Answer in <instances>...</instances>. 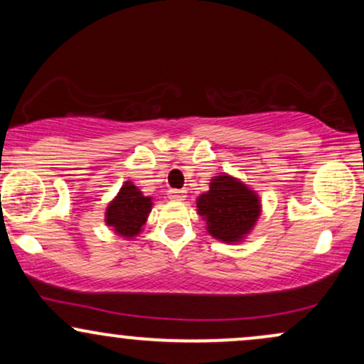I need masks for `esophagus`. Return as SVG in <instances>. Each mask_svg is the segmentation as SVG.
<instances>
[{"label": "esophagus", "instance_id": "34e87169", "mask_svg": "<svg viewBox=\"0 0 364 364\" xmlns=\"http://www.w3.org/2000/svg\"><path fill=\"white\" fill-rule=\"evenodd\" d=\"M168 196L171 200H176V202H181V200L186 198V191L185 190H169Z\"/></svg>", "mask_w": 364, "mask_h": 364}]
</instances>
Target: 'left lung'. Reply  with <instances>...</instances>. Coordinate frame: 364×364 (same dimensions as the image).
Returning a JSON list of instances; mask_svg holds the SVG:
<instances>
[{
	"mask_svg": "<svg viewBox=\"0 0 364 364\" xmlns=\"http://www.w3.org/2000/svg\"><path fill=\"white\" fill-rule=\"evenodd\" d=\"M196 208L215 240L237 243L258 220L260 198L240 179L220 174L212 179L210 190L196 198Z\"/></svg>",
	"mask_w": 364,
	"mask_h": 364,
	"instance_id": "1",
	"label": "left lung"
}]
</instances>
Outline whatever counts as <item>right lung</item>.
Segmentation results:
<instances>
[{
    "label": "right lung",
    "instance_id": "1",
    "mask_svg": "<svg viewBox=\"0 0 364 364\" xmlns=\"http://www.w3.org/2000/svg\"><path fill=\"white\" fill-rule=\"evenodd\" d=\"M152 208V196H144L139 186L127 181L119 193L107 205L106 224L116 235L124 237L136 236L144 228Z\"/></svg>",
    "mask_w": 364,
    "mask_h": 364
}]
</instances>
